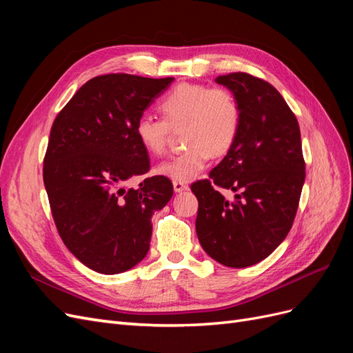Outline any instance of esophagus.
I'll return each instance as SVG.
<instances>
[{
  "label": "esophagus",
  "instance_id": "1",
  "mask_svg": "<svg viewBox=\"0 0 353 353\" xmlns=\"http://www.w3.org/2000/svg\"><path fill=\"white\" fill-rule=\"evenodd\" d=\"M174 190L175 193H183V191L188 190V185L185 183H181V181H174Z\"/></svg>",
  "mask_w": 353,
  "mask_h": 353
}]
</instances>
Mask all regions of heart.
I'll list each match as a JSON object with an SVG mask.
<instances>
[{
  "mask_svg": "<svg viewBox=\"0 0 353 353\" xmlns=\"http://www.w3.org/2000/svg\"><path fill=\"white\" fill-rule=\"evenodd\" d=\"M163 119L141 116L134 132L145 152L166 153L170 131L183 130V153L157 166V174L181 183L196 179L210 156H223L236 143L240 131V105L230 90L201 83H179L160 101Z\"/></svg>",
  "mask_w": 353,
  "mask_h": 353,
  "instance_id": "heart-1",
  "label": "heart"
}]
</instances>
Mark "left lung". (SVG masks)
Returning <instances> with one entry per match:
<instances>
[{
    "mask_svg": "<svg viewBox=\"0 0 353 353\" xmlns=\"http://www.w3.org/2000/svg\"><path fill=\"white\" fill-rule=\"evenodd\" d=\"M215 81L236 95L240 131L209 179L191 185L199 200L196 231L212 259L245 268L268 258L293 225L305 183L301 130L271 83L243 72ZM221 188L234 199L223 198Z\"/></svg>",
    "mask_w": 353,
    "mask_h": 353,
    "instance_id": "1",
    "label": "left lung"
}]
</instances>
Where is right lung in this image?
Listing matches in <instances>:
<instances>
[{"label":"right lung","instance_id":"add662e5","mask_svg":"<svg viewBox=\"0 0 353 353\" xmlns=\"http://www.w3.org/2000/svg\"><path fill=\"white\" fill-rule=\"evenodd\" d=\"M174 78L101 74L73 95L51 126L44 185L63 243L90 270L121 274L150 249L152 216L174 194L166 176L145 178L148 153L138 143V117Z\"/></svg>","mask_w":353,"mask_h":353}]
</instances>
